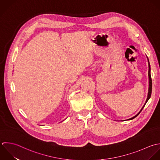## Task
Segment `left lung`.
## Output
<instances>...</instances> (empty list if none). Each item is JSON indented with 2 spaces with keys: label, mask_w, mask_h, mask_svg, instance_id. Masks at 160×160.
<instances>
[{
  "label": "left lung",
  "mask_w": 160,
  "mask_h": 160,
  "mask_svg": "<svg viewBox=\"0 0 160 160\" xmlns=\"http://www.w3.org/2000/svg\"><path fill=\"white\" fill-rule=\"evenodd\" d=\"M148 65H149V71H148V76H149V90H148V98H147V101H146V103H147V102H148V100L150 99V98L151 97V95H152V77H151V73H150V63H149V60H148ZM145 105L143 106V107L142 108V109L141 110V111L136 115V116H135V117H133V118H130V119H128V120H132V119H133V118H135V117H137L139 114H140V113L142 111V110H143V108H144V107H145Z\"/></svg>",
  "instance_id": "8db88e82"
}]
</instances>
